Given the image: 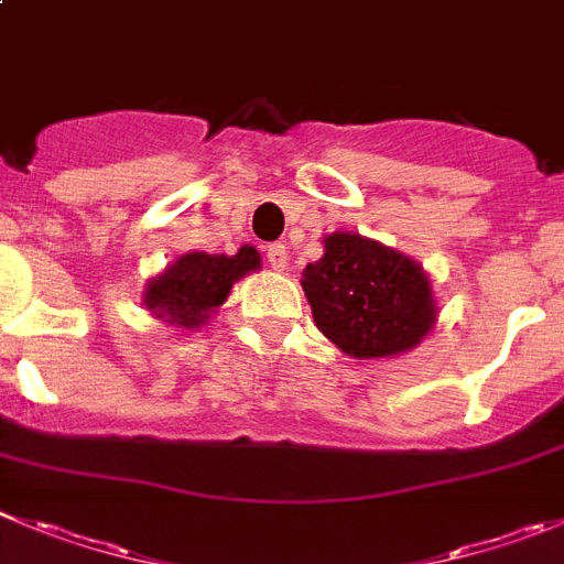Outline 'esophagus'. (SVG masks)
<instances>
[{
    "label": "esophagus",
    "instance_id": "obj_1",
    "mask_svg": "<svg viewBox=\"0 0 564 564\" xmlns=\"http://www.w3.org/2000/svg\"><path fill=\"white\" fill-rule=\"evenodd\" d=\"M265 257H268V265L273 268V271H285L288 265V251L282 242H271V246L265 248Z\"/></svg>",
    "mask_w": 564,
    "mask_h": 564
}]
</instances>
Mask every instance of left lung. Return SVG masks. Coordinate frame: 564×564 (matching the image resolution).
<instances>
[{"mask_svg": "<svg viewBox=\"0 0 564 564\" xmlns=\"http://www.w3.org/2000/svg\"><path fill=\"white\" fill-rule=\"evenodd\" d=\"M302 288L316 327L358 360L408 352L436 324L420 262L352 231L324 237V257L304 268Z\"/></svg>", "mask_w": 564, "mask_h": 564, "instance_id": "obj_1", "label": "left lung"}]
</instances>
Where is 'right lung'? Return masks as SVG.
<instances>
[{
	"instance_id": "add662e5",
	"label": "right lung",
	"mask_w": 564,
	"mask_h": 564,
	"mask_svg": "<svg viewBox=\"0 0 564 564\" xmlns=\"http://www.w3.org/2000/svg\"><path fill=\"white\" fill-rule=\"evenodd\" d=\"M257 268L260 251L254 246H242L235 257L189 251L148 282L142 304L162 322L195 329L209 322L212 313H218L237 279Z\"/></svg>"
}]
</instances>
